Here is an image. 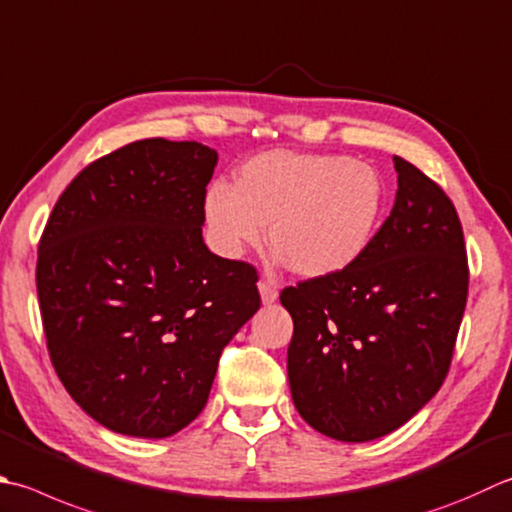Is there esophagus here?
<instances>
[{
	"instance_id": "obj_1",
	"label": "esophagus",
	"mask_w": 512,
	"mask_h": 512,
	"mask_svg": "<svg viewBox=\"0 0 512 512\" xmlns=\"http://www.w3.org/2000/svg\"><path fill=\"white\" fill-rule=\"evenodd\" d=\"M257 288H259V297H262V304H264V306H270V304L277 302L279 293H277V290H275L273 286L266 284V282H259Z\"/></svg>"
}]
</instances>
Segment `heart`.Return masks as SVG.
Here are the masks:
<instances>
[{
    "instance_id": "b5f03b06",
    "label": "heart",
    "mask_w": 512,
    "mask_h": 512,
    "mask_svg": "<svg viewBox=\"0 0 512 512\" xmlns=\"http://www.w3.org/2000/svg\"><path fill=\"white\" fill-rule=\"evenodd\" d=\"M384 179L375 166L335 153L266 150L237 170L235 186L210 184L208 233L239 257L266 237L295 275L322 279L353 266L375 237Z\"/></svg>"
}]
</instances>
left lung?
I'll return each mask as SVG.
<instances>
[{"label": "left lung", "instance_id": "8db88e82", "mask_svg": "<svg viewBox=\"0 0 512 512\" xmlns=\"http://www.w3.org/2000/svg\"><path fill=\"white\" fill-rule=\"evenodd\" d=\"M397 195L366 253L337 275L282 290L293 317L288 382L297 413L337 442L384 437L442 386L462 324L468 262L457 210L393 157Z\"/></svg>", "mask_w": 512, "mask_h": 512}]
</instances>
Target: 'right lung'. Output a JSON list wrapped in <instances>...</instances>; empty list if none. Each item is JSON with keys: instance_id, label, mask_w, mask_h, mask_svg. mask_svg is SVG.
<instances>
[{"instance_id": "obj_1", "label": "right lung", "mask_w": 512, "mask_h": 512, "mask_svg": "<svg viewBox=\"0 0 512 512\" xmlns=\"http://www.w3.org/2000/svg\"><path fill=\"white\" fill-rule=\"evenodd\" d=\"M217 150L142 139L79 173L37 253L48 353L68 395L119 435L202 413L224 346L259 310L253 266L204 244Z\"/></svg>"}]
</instances>
